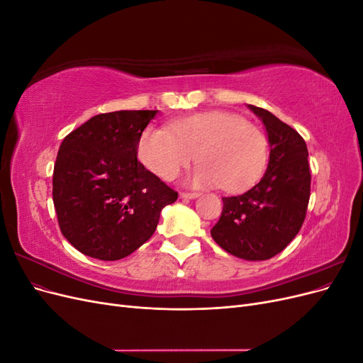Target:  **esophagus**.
Returning a JSON list of instances; mask_svg holds the SVG:
<instances>
[{
	"mask_svg": "<svg viewBox=\"0 0 363 363\" xmlns=\"http://www.w3.org/2000/svg\"><path fill=\"white\" fill-rule=\"evenodd\" d=\"M200 194L199 192H182L180 194V199H184V200H194V199H199Z\"/></svg>",
	"mask_w": 363,
	"mask_h": 363,
	"instance_id": "34e87169",
	"label": "esophagus"
}]
</instances>
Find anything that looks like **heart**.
Wrapping results in <instances>:
<instances>
[{
	"label": "heart",
	"instance_id": "1",
	"mask_svg": "<svg viewBox=\"0 0 363 363\" xmlns=\"http://www.w3.org/2000/svg\"><path fill=\"white\" fill-rule=\"evenodd\" d=\"M196 157L189 182L195 188L221 186L228 192L255 183L268 162V139L244 118L204 112L183 118L171 130L150 127L139 142V159L163 180H172Z\"/></svg>",
	"mask_w": 363,
	"mask_h": 363
}]
</instances>
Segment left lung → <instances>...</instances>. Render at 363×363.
Instances as JSON below:
<instances>
[{
    "label": "left lung",
    "mask_w": 363,
    "mask_h": 363,
    "mask_svg": "<svg viewBox=\"0 0 363 363\" xmlns=\"http://www.w3.org/2000/svg\"><path fill=\"white\" fill-rule=\"evenodd\" d=\"M248 108L267 128L268 168L247 192L224 196L221 218L211 235L239 259L267 260L286 248L304 223L311 196L309 152L298 131L265 108Z\"/></svg>",
    "instance_id": "1"
}]
</instances>
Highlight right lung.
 Returning <instances> with one entry per match:
<instances>
[{
    "label": "right lung",
    "instance_id": "1",
    "mask_svg": "<svg viewBox=\"0 0 363 363\" xmlns=\"http://www.w3.org/2000/svg\"><path fill=\"white\" fill-rule=\"evenodd\" d=\"M157 111L100 113L63 139L52 174L59 227L83 255L119 260L156 232L160 212L179 194L138 160Z\"/></svg>",
    "mask_w": 363,
    "mask_h": 363
}]
</instances>
